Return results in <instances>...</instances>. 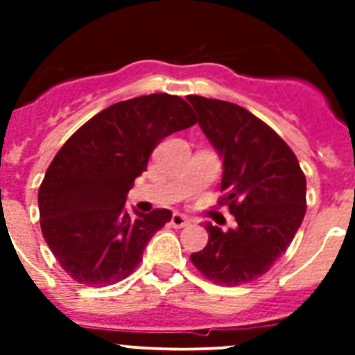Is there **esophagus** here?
<instances>
[{"instance_id":"esophagus-1","label":"esophagus","mask_w":355,"mask_h":355,"mask_svg":"<svg viewBox=\"0 0 355 355\" xmlns=\"http://www.w3.org/2000/svg\"><path fill=\"white\" fill-rule=\"evenodd\" d=\"M171 224H172V227H184V225L190 224V218L184 215H181V213H174L171 218Z\"/></svg>"}]
</instances>
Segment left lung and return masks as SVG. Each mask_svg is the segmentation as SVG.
<instances>
[{
	"label": "left lung",
	"mask_w": 355,
	"mask_h": 355,
	"mask_svg": "<svg viewBox=\"0 0 355 355\" xmlns=\"http://www.w3.org/2000/svg\"><path fill=\"white\" fill-rule=\"evenodd\" d=\"M197 122L222 158L220 190L236 225L206 224L208 243L190 256L216 284L261 277L288 249L306 215V175L281 137L234 103L190 96Z\"/></svg>",
	"instance_id": "8db88e82"
}]
</instances>
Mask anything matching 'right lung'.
<instances>
[{"label": "right lung", "instance_id": "1", "mask_svg": "<svg viewBox=\"0 0 355 355\" xmlns=\"http://www.w3.org/2000/svg\"><path fill=\"white\" fill-rule=\"evenodd\" d=\"M196 124L184 99L150 94L115 103L94 115L64 144L39 188L40 229L74 281L108 286L142 261L171 209L128 213L133 181L165 137Z\"/></svg>", "mask_w": 355, "mask_h": 355}]
</instances>
